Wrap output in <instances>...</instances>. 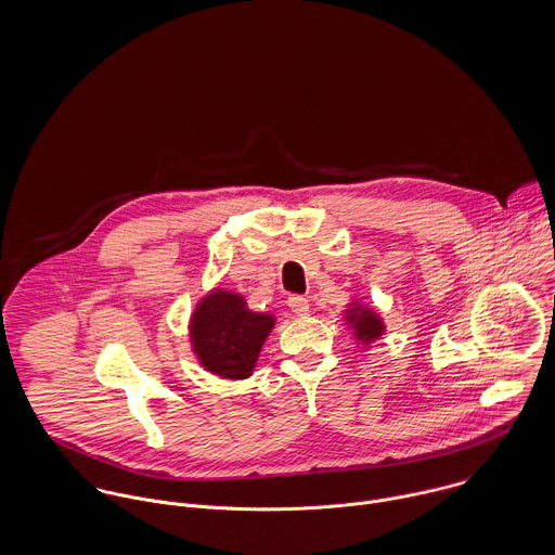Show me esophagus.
<instances>
[{"mask_svg":"<svg viewBox=\"0 0 555 555\" xmlns=\"http://www.w3.org/2000/svg\"><path fill=\"white\" fill-rule=\"evenodd\" d=\"M288 308H291L293 314H297V317H308V314H310V301H308L306 297H301V295H293V297L288 299Z\"/></svg>","mask_w":555,"mask_h":555,"instance_id":"1","label":"esophagus"}]
</instances>
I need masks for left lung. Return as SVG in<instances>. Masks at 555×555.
Returning a JSON list of instances; mask_svg holds the SVG:
<instances>
[{"mask_svg": "<svg viewBox=\"0 0 555 555\" xmlns=\"http://www.w3.org/2000/svg\"><path fill=\"white\" fill-rule=\"evenodd\" d=\"M350 306L352 308L346 310V322L352 326L354 337L361 344L370 346L372 341H376V339H380L385 335V322L374 310H370L365 306H359L357 301L350 304Z\"/></svg>", "mask_w": 555, "mask_h": 555, "instance_id": "8db88e82", "label": "left lung"}]
</instances>
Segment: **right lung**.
<instances>
[{
	"instance_id": "obj_1",
	"label": "right lung",
	"mask_w": 555,
	"mask_h": 555,
	"mask_svg": "<svg viewBox=\"0 0 555 555\" xmlns=\"http://www.w3.org/2000/svg\"><path fill=\"white\" fill-rule=\"evenodd\" d=\"M273 324V314L251 312L241 295L216 288L192 312V350L207 372L243 380L251 376Z\"/></svg>"
}]
</instances>
